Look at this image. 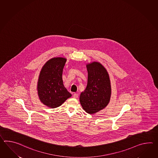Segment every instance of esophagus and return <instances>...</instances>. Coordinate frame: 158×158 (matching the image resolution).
I'll return each instance as SVG.
<instances>
[{"instance_id":"obj_1","label":"esophagus","mask_w":158,"mask_h":158,"mask_svg":"<svg viewBox=\"0 0 158 158\" xmlns=\"http://www.w3.org/2000/svg\"><path fill=\"white\" fill-rule=\"evenodd\" d=\"M78 96H79V95H78L77 94H76V93H75V94H74V95H73V98H78Z\"/></svg>"}]
</instances>
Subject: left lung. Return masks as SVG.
Wrapping results in <instances>:
<instances>
[{
    "mask_svg": "<svg viewBox=\"0 0 158 158\" xmlns=\"http://www.w3.org/2000/svg\"><path fill=\"white\" fill-rule=\"evenodd\" d=\"M87 87L81 93L80 102L83 108L89 114H94L104 109L109 103L111 87L109 75L98 62L87 65Z\"/></svg>",
    "mask_w": 158,
    "mask_h": 158,
    "instance_id": "8db88e82",
    "label": "left lung"
}]
</instances>
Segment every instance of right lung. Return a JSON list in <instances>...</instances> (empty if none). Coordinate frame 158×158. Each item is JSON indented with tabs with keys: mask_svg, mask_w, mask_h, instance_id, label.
Masks as SVG:
<instances>
[{
	"mask_svg": "<svg viewBox=\"0 0 158 158\" xmlns=\"http://www.w3.org/2000/svg\"><path fill=\"white\" fill-rule=\"evenodd\" d=\"M66 59L53 58L44 64L39 76L37 90L40 100L50 108H56L71 96L64 87L62 72Z\"/></svg>",
	"mask_w": 158,
	"mask_h": 158,
	"instance_id": "add662e5",
	"label": "right lung"
}]
</instances>
